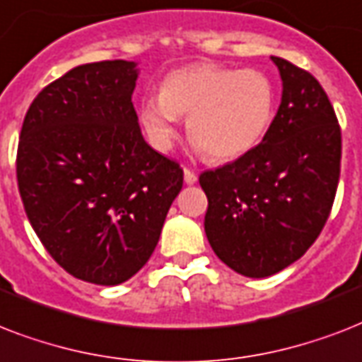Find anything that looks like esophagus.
Listing matches in <instances>:
<instances>
[{"label":"esophagus","mask_w":362,"mask_h":362,"mask_svg":"<svg viewBox=\"0 0 362 362\" xmlns=\"http://www.w3.org/2000/svg\"><path fill=\"white\" fill-rule=\"evenodd\" d=\"M184 180H186V184H195L197 182V175H195V170L192 169H184Z\"/></svg>","instance_id":"1"}]
</instances>
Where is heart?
I'll list each match as a JSON object with an SVG mask.
<instances>
[{"mask_svg": "<svg viewBox=\"0 0 362 362\" xmlns=\"http://www.w3.org/2000/svg\"><path fill=\"white\" fill-rule=\"evenodd\" d=\"M276 88L259 69L193 64L165 76L159 95L141 105V124L158 146L176 135L187 116V136L206 158L237 159L263 141L274 120Z\"/></svg>", "mask_w": 362, "mask_h": 362, "instance_id": "1", "label": "heart"}]
</instances>
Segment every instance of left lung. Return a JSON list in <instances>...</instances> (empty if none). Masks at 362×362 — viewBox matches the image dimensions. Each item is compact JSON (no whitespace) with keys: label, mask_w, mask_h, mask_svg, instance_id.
<instances>
[{"label":"left lung","mask_w":362,"mask_h":362,"mask_svg":"<svg viewBox=\"0 0 362 362\" xmlns=\"http://www.w3.org/2000/svg\"><path fill=\"white\" fill-rule=\"evenodd\" d=\"M284 93L263 142L204 170V233L218 257L250 278L286 269L306 253L331 214L342 131L314 75L272 56Z\"/></svg>","instance_id":"8db88e82"}]
</instances>
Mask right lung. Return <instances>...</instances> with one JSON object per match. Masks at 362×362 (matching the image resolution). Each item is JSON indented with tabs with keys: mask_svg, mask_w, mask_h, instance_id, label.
<instances>
[{
	"mask_svg": "<svg viewBox=\"0 0 362 362\" xmlns=\"http://www.w3.org/2000/svg\"><path fill=\"white\" fill-rule=\"evenodd\" d=\"M133 62L78 65L25 112L16 180L33 231L78 280L118 286L146 264L180 193V163L141 135Z\"/></svg>",
	"mask_w": 362,
	"mask_h": 362,
	"instance_id": "right-lung-1",
	"label": "right lung"
}]
</instances>
